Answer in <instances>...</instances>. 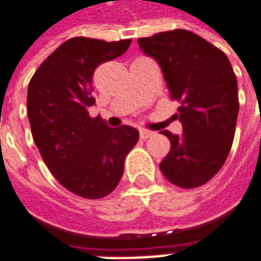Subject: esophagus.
Masks as SVG:
<instances>
[{
    "label": "esophagus",
    "mask_w": 261,
    "mask_h": 261,
    "mask_svg": "<svg viewBox=\"0 0 261 261\" xmlns=\"http://www.w3.org/2000/svg\"><path fill=\"white\" fill-rule=\"evenodd\" d=\"M153 136V131H148V130H140V139L141 140H146L148 137H151Z\"/></svg>",
    "instance_id": "obj_1"
}]
</instances>
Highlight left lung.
Segmentation results:
<instances>
[{
  "instance_id": "obj_1",
  "label": "left lung",
  "mask_w": 261,
  "mask_h": 261,
  "mask_svg": "<svg viewBox=\"0 0 261 261\" xmlns=\"http://www.w3.org/2000/svg\"><path fill=\"white\" fill-rule=\"evenodd\" d=\"M162 68L170 98L177 101L176 118L184 131L170 140L160 170L184 189L202 186L228 158L238 117L237 77L227 55L198 34L177 29L137 40Z\"/></svg>"
}]
</instances>
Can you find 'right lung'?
I'll use <instances>...</instances> for the list:
<instances>
[{
    "label": "right lung",
    "mask_w": 261,
    "mask_h": 261,
    "mask_svg": "<svg viewBox=\"0 0 261 261\" xmlns=\"http://www.w3.org/2000/svg\"><path fill=\"white\" fill-rule=\"evenodd\" d=\"M130 44L131 39H69L41 63L29 84V121L41 158L59 184L85 199L113 192L125 156L139 141L136 128H111L88 113L95 103V69L121 56Z\"/></svg>",
    "instance_id": "right-lung-1"
}]
</instances>
